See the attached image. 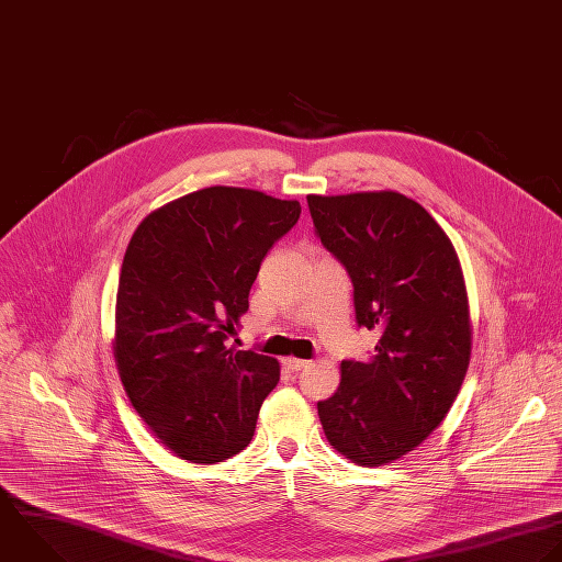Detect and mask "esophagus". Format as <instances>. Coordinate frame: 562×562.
<instances>
[{
    "label": "esophagus",
    "mask_w": 562,
    "mask_h": 562,
    "mask_svg": "<svg viewBox=\"0 0 562 562\" xmlns=\"http://www.w3.org/2000/svg\"><path fill=\"white\" fill-rule=\"evenodd\" d=\"M282 363H284V368H286V370H291V372H300V370L308 368V361L297 359V357H286Z\"/></svg>",
    "instance_id": "34e87169"
}]
</instances>
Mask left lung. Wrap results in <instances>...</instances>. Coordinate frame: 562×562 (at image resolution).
<instances>
[{"mask_svg":"<svg viewBox=\"0 0 562 562\" xmlns=\"http://www.w3.org/2000/svg\"><path fill=\"white\" fill-rule=\"evenodd\" d=\"M308 207L352 280L357 324L379 333L368 361H341L319 420L344 458L385 467L440 427L464 383L473 326L462 265L434 216L401 192L308 194Z\"/></svg>","mask_w":562,"mask_h":562,"instance_id":"8db88e82","label":"left lung"}]
</instances>
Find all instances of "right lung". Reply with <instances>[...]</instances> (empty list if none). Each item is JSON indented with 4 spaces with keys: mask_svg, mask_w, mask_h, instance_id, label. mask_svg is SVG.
I'll list each match as a JSON object with an SVG mask.
<instances>
[{
    "mask_svg": "<svg viewBox=\"0 0 562 562\" xmlns=\"http://www.w3.org/2000/svg\"><path fill=\"white\" fill-rule=\"evenodd\" d=\"M300 212L297 201L212 186L153 210L128 240L113 359L135 412L181 460L216 464L254 438L280 363L225 341L262 258Z\"/></svg>",
    "mask_w": 562,
    "mask_h": 562,
    "instance_id": "obj_1",
    "label": "right lung"
}]
</instances>
